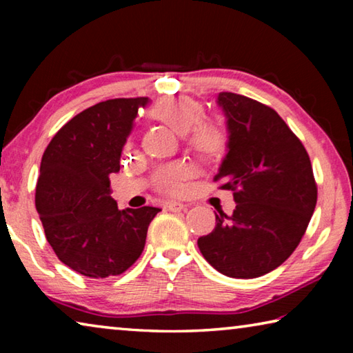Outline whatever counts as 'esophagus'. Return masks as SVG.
<instances>
[{"instance_id": "obj_1", "label": "esophagus", "mask_w": 353, "mask_h": 353, "mask_svg": "<svg viewBox=\"0 0 353 353\" xmlns=\"http://www.w3.org/2000/svg\"><path fill=\"white\" fill-rule=\"evenodd\" d=\"M165 207L168 208L170 212H182L185 208V204H182V202H176V201H170L166 202Z\"/></svg>"}]
</instances>
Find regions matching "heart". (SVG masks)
Listing matches in <instances>:
<instances>
[{
	"label": "heart",
	"instance_id": "obj_1",
	"mask_svg": "<svg viewBox=\"0 0 353 353\" xmlns=\"http://www.w3.org/2000/svg\"><path fill=\"white\" fill-rule=\"evenodd\" d=\"M204 105L188 97H166L152 105L151 115L174 130L187 134V145L199 160L213 162L223 157L229 148V130L224 123L204 118ZM188 177L183 163H168L154 172L155 188L162 193H177Z\"/></svg>",
	"mask_w": 353,
	"mask_h": 353
}]
</instances>
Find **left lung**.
<instances>
[{
    "mask_svg": "<svg viewBox=\"0 0 353 353\" xmlns=\"http://www.w3.org/2000/svg\"><path fill=\"white\" fill-rule=\"evenodd\" d=\"M229 151L214 181L234 191L230 216L219 212L201 236L204 259L227 277L255 279L276 270L301 243L318 201L312 162L279 113L243 94H218Z\"/></svg>",
    "mask_w": 353,
    "mask_h": 353,
    "instance_id": "obj_1",
    "label": "left lung"
}]
</instances>
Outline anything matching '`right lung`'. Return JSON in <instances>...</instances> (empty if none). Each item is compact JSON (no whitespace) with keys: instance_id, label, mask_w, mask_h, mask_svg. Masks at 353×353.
Masks as SVG:
<instances>
[{"instance_id":"obj_1","label":"right lung","mask_w":353,"mask_h":353,"mask_svg":"<svg viewBox=\"0 0 353 353\" xmlns=\"http://www.w3.org/2000/svg\"><path fill=\"white\" fill-rule=\"evenodd\" d=\"M148 98L107 99L59 129L45 149L35 208L59 260L92 279L119 276L139 260L157 207L118 210L110 174Z\"/></svg>"}]
</instances>
